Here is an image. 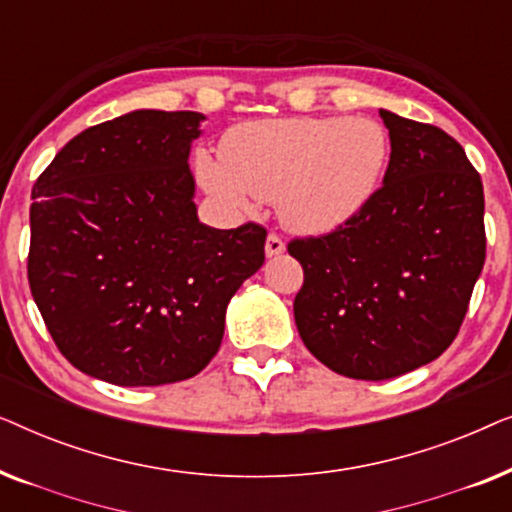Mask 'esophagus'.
Segmentation results:
<instances>
[{
  "mask_svg": "<svg viewBox=\"0 0 512 512\" xmlns=\"http://www.w3.org/2000/svg\"><path fill=\"white\" fill-rule=\"evenodd\" d=\"M284 249H286V244L282 242V237L270 233L268 240H265V256H268V258L279 256V254H284Z\"/></svg>",
  "mask_w": 512,
  "mask_h": 512,
  "instance_id": "34e87169",
  "label": "esophagus"
}]
</instances>
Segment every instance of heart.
Here are the masks:
<instances>
[{"label":"heart","mask_w":512,"mask_h":512,"mask_svg":"<svg viewBox=\"0 0 512 512\" xmlns=\"http://www.w3.org/2000/svg\"><path fill=\"white\" fill-rule=\"evenodd\" d=\"M389 163L387 130L370 118H263L235 125L221 158L198 151V184L230 212L277 200L279 221L293 233L326 235L373 200Z\"/></svg>","instance_id":"heart-1"}]
</instances>
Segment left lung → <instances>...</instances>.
<instances>
[{"label":"left lung","instance_id":"obj_1","mask_svg":"<svg viewBox=\"0 0 512 512\" xmlns=\"http://www.w3.org/2000/svg\"><path fill=\"white\" fill-rule=\"evenodd\" d=\"M391 156L359 216L293 240L305 282L293 317L305 347L335 373L391 380L457 338L485 265V195L464 149L436 125L380 109Z\"/></svg>","mask_w":512,"mask_h":512}]
</instances>
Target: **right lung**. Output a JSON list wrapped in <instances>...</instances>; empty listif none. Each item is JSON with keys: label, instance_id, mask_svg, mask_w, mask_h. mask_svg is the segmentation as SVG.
Here are the masks:
<instances>
[{"label": "right lung", "instance_id": "add662e5", "mask_svg": "<svg viewBox=\"0 0 512 512\" xmlns=\"http://www.w3.org/2000/svg\"><path fill=\"white\" fill-rule=\"evenodd\" d=\"M198 111L137 109L62 146L32 188L27 279L62 356L118 387L198 375L230 298L265 261V228L198 219Z\"/></svg>", "mask_w": 512, "mask_h": 512}]
</instances>
